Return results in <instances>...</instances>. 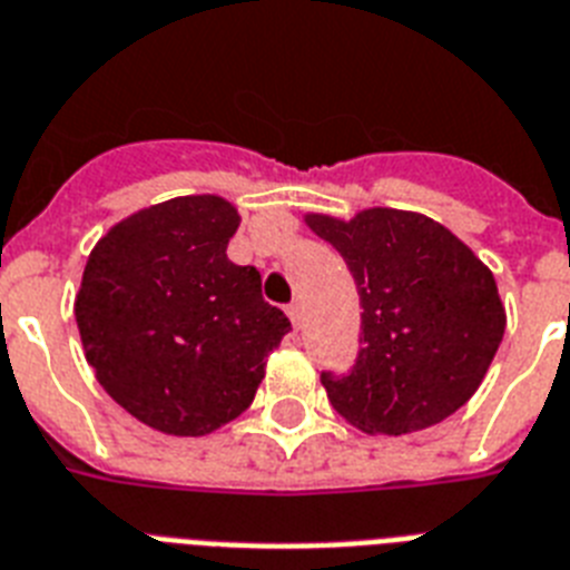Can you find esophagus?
I'll return each instance as SVG.
<instances>
[{"mask_svg":"<svg viewBox=\"0 0 570 570\" xmlns=\"http://www.w3.org/2000/svg\"><path fill=\"white\" fill-rule=\"evenodd\" d=\"M301 313H304V309H301L298 301H293V304L286 307V316H289V322H293L295 327H301Z\"/></svg>","mask_w":570,"mask_h":570,"instance_id":"34e87169","label":"esophagus"}]
</instances>
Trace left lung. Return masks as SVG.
<instances>
[{"label":"left lung","mask_w":570,"mask_h":570,"mask_svg":"<svg viewBox=\"0 0 570 570\" xmlns=\"http://www.w3.org/2000/svg\"><path fill=\"white\" fill-rule=\"evenodd\" d=\"M307 225L348 263L363 307L351 372H322L333 410L381 436L456 413L507 327L492 272L421 213L374 207L351 222L307 216Z\"/></svg>","instance_id":"8db88e82"}]
</instances>
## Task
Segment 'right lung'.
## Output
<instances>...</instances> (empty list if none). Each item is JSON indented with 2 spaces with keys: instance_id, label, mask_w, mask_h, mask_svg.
I'll return each mask as SVG.
<instances>
[{
  "instance_id": "right-lung-1",
  "label": "right lung",
  "mask_w": 570,
  "mask_h": 570,
  "mask_svg": "<svg viewBox=\"0 0 570 570\" xmlns=\"http://www.w3.org/2000/svg\"><path fill=\"white\" fill-rule=\"evenodd\" d=\"M237 210L184 196L114 225L85 266L76 322L87 363L119 406L173 436L245 413L266 357L293 331L261 272L228 261Z\"/></svg>"
}]
</instances>
